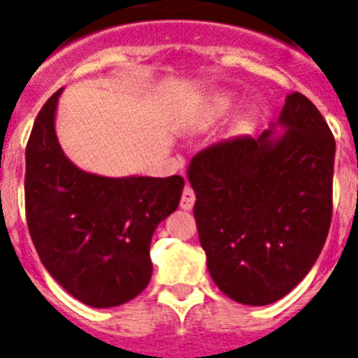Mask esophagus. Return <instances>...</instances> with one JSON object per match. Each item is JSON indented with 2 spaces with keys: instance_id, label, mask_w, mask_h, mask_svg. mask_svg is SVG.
<instances>
[{
  "instance_id": "1",
  "label": "esophagus",
  "mask_w": 358,
  "mask_h": 358,
  "mask_svg": "<svg viewBox=\"0 0 358 358\" xmlns=\"http://www.w3.org/2000/svg\"><path fill=\"white\" fill-rule=\"evenodd\" d=\"M194 203H196V194H194V190H192L190 186L186 185L181 196V208L182 210H192Z\"/></svg>"
}]
</instances>
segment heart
I'll list each match as a JSON object with an SVG mask.
<instances>
[{"mask_svg":"<svg viewBox=\"0 0 358 358\" xmlns=\"http://www.w3.org/2000/svg\"><path fill=\"white\" fill-rule=\"evenodd\" d=\"M239 104V96L232 91H214L205 99L197 102L194 109V117H192V126L194 128H203V126H210V124L223 120L229 117ZM250 117H245L241 120V126L249 122Z\"/></svg>","mask_w":358,"mask_h":358,"instance_id":"1","label":"heart"}]
</instances>
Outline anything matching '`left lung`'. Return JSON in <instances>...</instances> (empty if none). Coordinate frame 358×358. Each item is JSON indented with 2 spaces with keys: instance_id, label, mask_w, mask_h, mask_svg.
<instances>
[{
  "instance_id": "1",
  "label": "left lung",
  "mask_w": 358,
  "mask_h": 358,
  "mask_svg": "<svg viewBox=\"0 0 358 358\" xmlns=\"http://www.w3.org/2000/svg\"><path fill=\"white\" fill-rule=\"evenodd\" d=\"M333 164L331 129L302 93L287 94L258 138L223 141L192 159L201 247L227 296L268 306L311 271L331 225Z\"/></svg>"
}]
</instances>
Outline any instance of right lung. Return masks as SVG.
Instances as JSON below:
<instances>
[{
	"label": "right lung",
	"instance_id": "1",
	"mask_svg": "<svg viewBox=\"0 0 358 358\" xmlns=\"http://www.w3.org/2000/svg\"><path fill=\"white\" fill-rule=\"evenodd\" d=\"M62 91L40 109L27 143V225L41 264L69 294L99 309L122 306L150 283L152 236L177 210L185 179L80 170L56 137Z\"/></svg>",
	"mask_w": 358,
	"mask_h": 358
}]
</instances>
